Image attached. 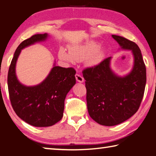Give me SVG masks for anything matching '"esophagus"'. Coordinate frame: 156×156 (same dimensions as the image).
Wrapping results in <instances>:
<instances>
[{
	"label": "esophagus",
	"mask_w": 156,
	"mask_h": 156,
	"mask_svg": "<svg viewBox=\"0 0 156 156\" xmlns=\"http://www.w3.org/2000/svg\"><path fill=\"white\" fill-rule=\"evenodd\" d=\"M75 77H76V80H77L78 82H79V83H83V82H84V78H83V77L81 75L76 73V76H75Z\"/></svg>",
	"instance_id": "esophagus-1"
}]
</instances>
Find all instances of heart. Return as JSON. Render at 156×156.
I'll return each instance as SVG.
<instances>
[{"mask_svg":"<svg viewBox=\"0 0 156 156\" xmlns=\"http://www.w3.org/2000/svg\"><path fill=\"white\" fill-rule=\"evenodd\" d=\"M105 51V47H100L98 42L89 41L83 44L72 45L69 51L65 48H61L58 51V56L61 60L69 63L88 59V65L90 67H96L102 62Z\"/></svg>","mask_w":156,"mask_h":156,"instance_id":"heart-1","label":"heart"}]
</instances>
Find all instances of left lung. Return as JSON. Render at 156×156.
<instances>
[{"label": "left lung", "mask_w": 156, "mask_h": 156, "mask_svg": "<svg viewBox=\"0 0 156 156\" xmlns=\"http://www.w3.org/2000/svg\"><path fill=\"white\" fill-rule=\"evenodd\" d=\"M120 49L131 51L133 65L123 76L111 68L112 57L94 67L84 69L87 103L90 117L100 125L115 126L125 122L138 110L146 85V67L137 44L124 37L112 35Z\"/></svg>", "instance_id": "left-lung-1"}]
</instances>
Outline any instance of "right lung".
I'll return each mask as SVG.
<instances>
[{"mask_svg":"<svg viewBox=\"0 0 156 156\" xmlns=\"http://www.w3.org/2000/svg\"><path fill=\"white\" fill-rule=\"evenodd\" d=\"M47 33L36 34L23 41L14 53L9 66L7 84L12 106L16 115L30 125L46 127L62 119L65 100L76 84L74 69L54 66L43 81L34 86H26L18 80L16 65L21 50L48 38Z\"/></svg>","mask_w":156,"mask_h":156,"instance_id":"add662e5","label":"right lung"}]
</instances>
